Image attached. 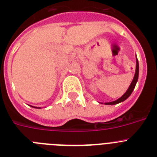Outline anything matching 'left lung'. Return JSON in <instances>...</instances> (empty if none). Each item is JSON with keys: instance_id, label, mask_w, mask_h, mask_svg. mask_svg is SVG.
Listing matches in <instances>:
<instances>
[{"instance_id": "8db88e82", "label": "left lung", "mask_w": 157, "mask_h": 157, "mask_svg": "<svg viewBox=\"0 0 157 157\" xmlns=\"http://www.w3.org/2000/svg\"><path fill=\"white\" fill-rule=\"evenodd\" d=\"M138 73H139V66H138V59H137V61H136L135 75H134V79H133L132 82H131L130 86H129V88H128V90H127V92H126L125 94H123V95L122 96L121 98H119V99L116 100V101H112V102H109V103H105V105H116V104L120 103V102H122V101H125L126 99H127V98H128L129 97H130V94H132V92H133V90H134V87H135L136 83H137V82H138Z\"/></svg>"}]
</instances>
